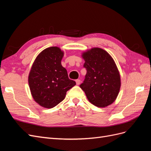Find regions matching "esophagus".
I'll return each instance as SVG.
<instances>
[{
    "label": "esophagus",
    "mask_w": 151,
    "mask_h": 151,
    "mask_svg": "<svg viewBox=\"0 0 151 151\" xmlns=\"http://www.w3.org/2000/svg\"><path fill=\"white\" fill-rule=\"evenodd\" d=\"M76 84L77 85H79L81 84V81L79 79H77L76 81Z\"/></svg>",
    "instance_id": "obj_1"
}]
</instances>
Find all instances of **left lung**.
Listing matches in <instances>:
<instances>
[{"instance_id":"8db88e82","label":"left lung","mask_w":151,"mask_h":151,"mask_svg":"<svg viewBox=\"0 0 151 151\" xmlns=\"http://www.w3.org/2000/svg\"><path fill=\"white\" fill-rule=\"evenodd\" d=\"M87 73L80 85L89 101L104 108L115 101L121 86L120 72L111 56L100 48H93L82 53Z\"/></svg>"}]
</instances>
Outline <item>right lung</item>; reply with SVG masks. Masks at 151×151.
Instances as JSON below:
<instances>
[{
  "mask_svg": "<svg viewBox=\"0 0 151 151\" xmlns=\"http://www.w3.org/2000/svg\"><path fill=\"white\" fill-rule=\"evenodd\" d=\"M64 53L57 47L43 50L36 57L28 76L32 96L41 106L52 108L62 101L76 85L61 64Z\"/></svg>",
  "mask_w": 151,
  "mask_h": 151,
  "instance_id": "obj_1",
  "label": "right lung"
}]
</instances>
